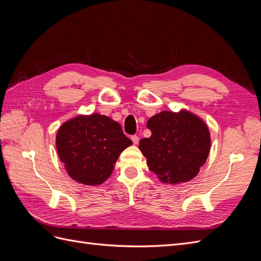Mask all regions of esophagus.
I'll return each mask as SVG.
<instances>
[{
  "label": "esophagus",
  "instance_id": "1",
  "mask_svg": "<svg viewBox=\"0 0 261 261\" xmlns=\"http://www.w3.org/2000/svg\"><path fill=\"white\" fill-rule=\"evenodd\" d=\"M130 138H132V140H133V143L135 144V145H137V144L139 143V137H138L137 135H134V136H132Z\"/></svg>",
  "mask_w": 261,
  "mask_h": 261
}]
</instances>
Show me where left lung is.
I'll return each mask as SVG.
<instances>
[{"label":"left lung","instance_id":"left-lung-1","mask_svg":"<svg viewBox=\"0 0 261 261\" xmlns=\"http://www.w3.org/2000/svg\"><path fill=\"white\" fill-rule=\"evenodd\" d=\"M151 136L139 141L149 170L163 183L191 180L206 162L210 151L208 126L198 116L181 110L162 111L149 118Z\"/></svg>","mask_w":261,"mask_h":261}]
</instances>
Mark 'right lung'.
I'll use <instances>...</instances> for the list:
<instances>
[{
  "instance_id": "add662e5",
  "label": "right lung",
  "mask_w": 261,
  "mask_h": 261,
  "mask_svg": "<svg viewBox=\"0 0 261 261\" xmlns=\"http://www.w3.org/2000/svg\"><path fill=\"white\" fill-rule=\"evenodd\" d=\"M55 143L68 175L85 185L106 181L121 152L133 144L120 124L98 113L62 124Z\"/></svg>"
}]
</instances>
